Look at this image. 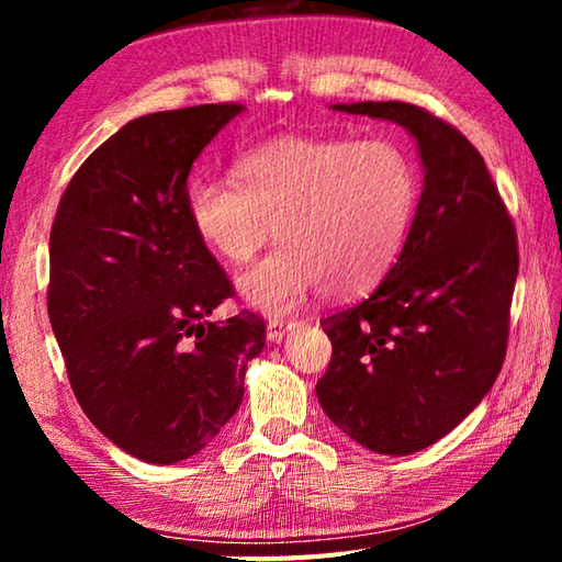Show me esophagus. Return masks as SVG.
Listing matches in <instances>:
<instances>
[{
    "label": "esophagus",
    "instance_id": "esophagus-1",
    "mask_svg": "<svg viewBox=\"0 0 562 562\" xmlns=\"http://www.w3.org/2000/svg\"><path fill=\"white\" fill-rule=\"evenodd\" d=\"M297 325V322H290V319H270L268 322V337H270V341H280L284 335H288V331Z\"/></svg>",
    "mask_w": 562,
    "mask_h": 562
}]
</instances>
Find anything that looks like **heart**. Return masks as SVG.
Segmentation results:
<instances>
[{
	"mask_svg": "<svg viewBox=\"0 0 562 562\" xmlns=\"http://www.w3.org/2000/svg\"><path fill=\"white\" fill-rule=\"evenodd\" d=\"M416 205V168L389 138L268 140L237 158L235 180L195 176L186 188L188 223L217 260L247 265L274 231L282 245L240 280L268 312L319 288H372L402 252Z\"/></svg>",
	"mask_w": 562,
	"mask_h": 562,
	"instance_id": "1",
	"label": "heart"
}]
</instances>
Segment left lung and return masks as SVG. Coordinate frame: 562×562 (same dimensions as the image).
<instances>
[{"mask_svg":"<svg viewBox=\"0 0 562 562\" xmlns=\"http://www.w3.org/2000/svg\"><path fill=\"white\" fill-rule=\"evenodd\" d=\"M337 109L404 126L426 176L394 268L367 300L319 322L331 359L317 398L357 443L406 456L456 429L496 382L518 235L486 160L449 121L404 101Z\"/></svg>","mask_w":562,"mask_h":562,"instance_id":"8db88e82","label":"left lung"}]
</instances>
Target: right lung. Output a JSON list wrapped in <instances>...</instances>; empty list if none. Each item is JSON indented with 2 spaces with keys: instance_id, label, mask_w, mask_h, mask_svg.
Listing matches in <instances>:
<instances>
[{
  "instance_id": "right-lung-1",
  "label": "right lung",
  "mask_w": 562,
  "mask_h": 562,
  "mask_svg": "<svg viewBox=\"0 0 562 562\" xmlns=\"http://www.w3.org/2000/svg\"><path fill=\"white\" fill-rule=\"evenodd\" d=\"M243 103H203L131 121L76 170L49 237V307L66 374L91 424L136 459L176 463L223 429L265 347L186 215L193 160Z\"/></svg>"
}]
</instances>
